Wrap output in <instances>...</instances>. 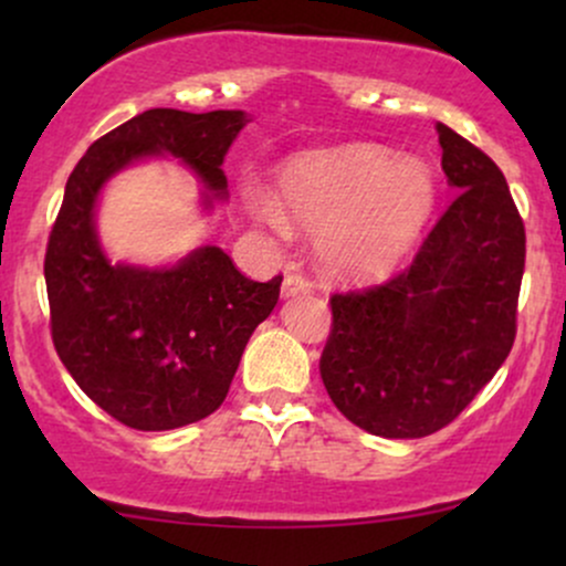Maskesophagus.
Masks as SVG:
<instances>
[{
	"instance_id": "1",
	"label": "esophagus",
	"mask_w": 566,
	"mask_h": 566,
	"mask_svg": "<svg viewBox=\"0 0 566 566\" xmlns=\"http://www.w3.org/2000/svg\"><path fill=\"white\" fill-rule=\"evenodd\" d=\"M305 292H311V282L301 274H287L284 276V284H282V295L284 297H295V295H305Z\"/></svg>"
}]
</instances>
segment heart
Returning <instances> with one entry per match:
<instances>
[{
	"mask_svg": "<svg viewBox=\"0 0 566 566\" xmlns=\"http://www.w3.org/2000/svg\"><path fill=\"white\" fill-rule=\"evenodd\" d=\"M261 193L255 216L276 233L292 223L322 233L319 258L343 282H375L409 255L437 207V178L418 157L375 143L303 154Z\"/></svg>",
	"mask_w": 566,
	"mask_h": 566,
	"instance_id": "1",
	"label": "heart"
}]
</instances>
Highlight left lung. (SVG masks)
Instances as JSON below:
<instances>
[{
    "label": "left lung",
    "instance_id": "obj_1",
    "mask_svg": "<svg viewBox=\"0 0 566 566\" xmlns=\"http://www.w3.org/2000/svg\"><path fill=\"white\" fill-rule=\"evenodd\" d=\"M454 199L409 269L333 295L319 373L354 426L420 439L452 423L511 354L524 274V223L497 165L437 125Z\"/></svg>",
    "mask_w": 566,
    "mask_h": 566
}]
</instances>
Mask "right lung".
Segmentation results:
<instances>
[{
  "label": "right lung",
  "mask_w": 566,
  "mask_h": 566,
  "mask_svg": "<svg viewBox=\"0 0 566 566\" xmlns=\"http://www.w3.org/2000/svg\"><path fill=\"white\" fill-rule=\"evenodd\" d=\"M244 112L151 108L103 135L69 175L44 255L53 343L97 407L138 431H170L223 405L282 276L252 282L220 247L170 265L112 261L97 237L101 191L129 165L172 157L205 184L201 205L229 197L223 165Z\"/></svg>",
  "instance_id": "1"
}]
</instances>
